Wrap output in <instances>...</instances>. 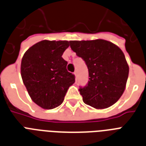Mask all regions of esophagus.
<instances>
[{"instance_id":"1","label":"esophagus","mask_w":146,"mask_h":146,"mask_svg":"<svg viewBox=\"0 0 146 146\" xmlns=\"http://www.w3.org/2000/svg\"><path fill=\"white\" fill-rule=\"evenodd\" d=\"M74 75H75V77H76V79H77V76H78V75H77V72H76V71H75V72H74Z\"/></svg>"}]
</instances>
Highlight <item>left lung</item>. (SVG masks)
I'll return each mask as SVG.
<instances>
[{"label": "left lung", "mask_w": 146, "mask_h": 146, "mask_svg": "<svg viewBox=\"0 0 146 146\" xmlns=\"http://www.w3.org/2000/svg\"><path fill=\"white\" fill-rule=\"evenodd\" d=\"M70 43L89 70L88 85L80 89L83 102L96 109L115 104L124 92L129 75V66L121 49L104 39Z\"/></svg>", "instance_id": "1"}]
</instances>
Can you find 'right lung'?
<instances>
[{
	"mask_svg": "<svg viewBox=\"0 0 146 146\" xmlns=\"http://www.w3.org/2000/svg\"><path fill=\"white\" fill-rule=\"evenodd\" d=\"M70 46L68 41L43 40L30 47L21 61V76L31 99L44 109H53L63 103L75 76L66 70L62 57Z\"/></svg>",
	"mask_w": 146,
	"mask_h": 146,
	"instance_id": "right-lung-1",
	"label": "right lung"
}]
</instances>
